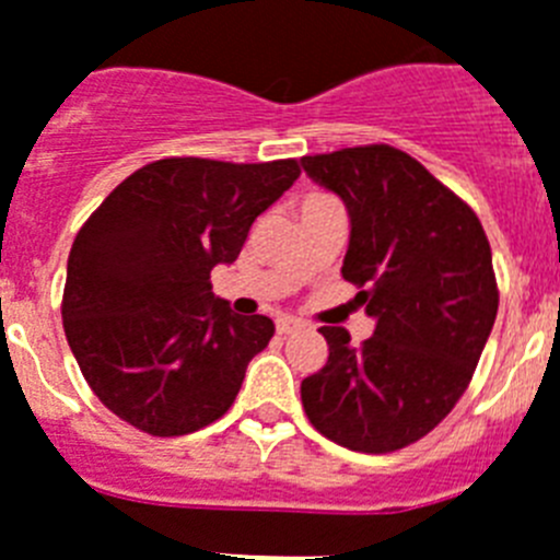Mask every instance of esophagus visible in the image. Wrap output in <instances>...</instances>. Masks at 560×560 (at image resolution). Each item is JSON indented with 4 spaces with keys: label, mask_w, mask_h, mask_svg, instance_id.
<instances>
[{
    "label": "esophagus",
    "mask_w": 560,
    "mask_h": 560,
    "mask_svg": "<svg viewBox=\"0 0 560 560\" xmlns=\"http://www.w3.org/2000/svg\"><path fill=\"white\" fill-rule=\"evenodd\" d=\"M304 324L299 322V318H279V322H276V330H279V336H290V332H299L302 330Z\"/></svg>",
    "instance_id": "esophagus-1"
}]
</instances>
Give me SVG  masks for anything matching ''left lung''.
<instances>
[{"label": "left lung", "mask_w": 560, "mask_h": 560, "mask_svg": "<svg viewBox=\"0 0 560 560\" xmlns=\"http://www.w3.org/2000/svg\"><path fill=\"white\" fill-rule=\"evenodd\" d=\"M302 167L347 205L341 276L375 318L359 347L322 327L330 355L302 382L304 412L341 447L393 453L439 427L476 373L498 313L490 242L467 201L404 150L345 148Z\"/></svg>", "instance_id": "8db88e82"}]
</instances>
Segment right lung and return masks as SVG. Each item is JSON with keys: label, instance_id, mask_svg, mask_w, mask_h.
Wrapping results in <instances>:
<instances>
[{"label": "right lung", "instance_id": "right-lung-1", "mask_svg": "<svg viewBox=\"0 0 560 560\" xmlns=\"http://www.w3.org/2000/svg\"><path fill=\"white\" fill-rule=\"evenodd\" d=\"M295 159H159L130 173L70 247L62 324L84 382L121 421L173 439L233 407L276 327L215 299L258 215L299 178Z\"/></svg>", "mask_w": 560, "mask_h": 560}]
</instances>
